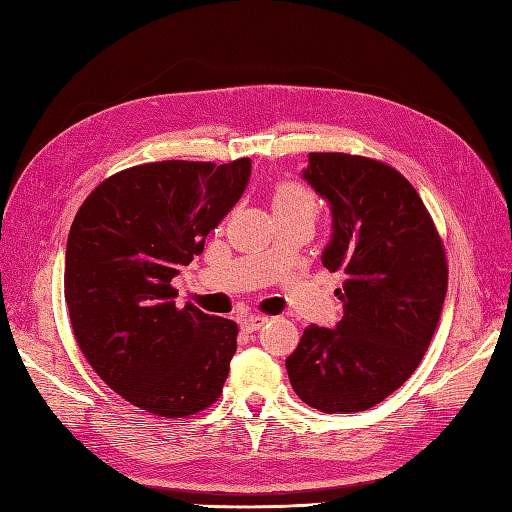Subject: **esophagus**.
I'll use <instances>...</instances> for the list:
<instances>
[{
  "mask_svg": "<svg viewBox=\"0 0 512 512\" xmlns=\"http://www.w3.org/2000/svg\"><path fill=\"white\" fill-rule=\"evenodd\" d=\"M268 321V317H264V314H246V317L239 319V328H242L244 332H257L262 325Z\"/></svg>",
  "mask_w": 512,
  "mask_h": 512,
  "instance_id": "esophagus-1",
  "label": "esophagus"
}]
</instances>
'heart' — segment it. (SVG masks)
<instances>
[{"label": "heart", "instance_id": "obj_1", "mask_svg": "<svg viewBox=\"0 0 512 512\" xmlns=\"http://www.w3.org/2000/svg\"><path fill=\"white\" fill-rule=\"evenodd\" d=\"M275 209H295V211H308L314 215L317 211V200L314 195L301 187L297 182H284L279 184L275 191Z\"/></svg>", "mask_w": 512, "mask_h": 512}]
</instances>
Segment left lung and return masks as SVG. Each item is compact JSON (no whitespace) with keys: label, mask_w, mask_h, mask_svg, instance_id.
<instances>
[{"label":"left lung","mask_w":512,"mask_h":512,"mask_svg":"<svg viewBox=\"0 0 512 512\" xmlns=\"http://www.w3.org/2000/svg\"><path fill=\"white\" fill-rule=\"evenodd\" d=\"M301 178L330 204L323 266L343 270V319L308 325L286 358L290 385L323 413L365 411L416 372L447 297V257L416 189L350 154H308Z\"/></svg>","instance_id":"1"}]
</instances>
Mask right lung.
I'll use <instances>...</instances> for the list:
<instances>
[{"instance_id": "obj_1", "label": "right lung", "mask_w": 512, "mask_h": 512, "mask_svg": "<svg viewBox=\"0 0 512 512\" xmlns=\"http://www.w3.org/2000/svg\"><path fill=\"white\" fill-rule=\"evenodd\" d=\"M250 160H162L107 178L76 213L65 303L83 356L127 402L184 418L220 398L237 323L176 308L171 286L246 191Z\"/></svg>"}]
</instances>
